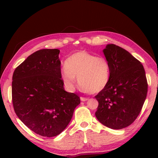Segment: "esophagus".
<instances>
[{
	"instance_id": "34e87169",
	"label": "esophagus",
	"mask_w": 158,
	"mask_h": 158,
	"mask_svg": "<svg viewBox=\"0 0 158 158\" xmlns=\"http://www.w3.org/2000/svg\"><path fill=\"white\" fill-rule=\"evenodd\" d=\"M81 100L82 101H86L88 100V98H84V97H81Z\"/></svg>"
}]
</instances>
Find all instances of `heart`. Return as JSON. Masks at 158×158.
I'll return each mask as SVG.
<instances>
[{"instance_id":"1","label":"heart","mask_w":158,"mask_h":158,"mask_svg":"<svg viewBox=\"0 0 158 158\" xmlns=\"http://www.w3.org/2000/svg\"><path fill=\"white\" fill-rule=\"evenodd\" d=\"M84 91L97 94L106 87L110 79V64L102 56L85 51L78 52L68 57L61 71V78L69 90H73L75 81Z\"/></svg>"}]
</instances>
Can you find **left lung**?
I'll return each mask as SVG.
<instances>
[{
    "instance_id": "8db88e82",
    "label": "left lung",
    "mask_w": 158,
    "mask_h": 158,
    "mask_svg": "<svg viewBox=\"0 0 158 158\" xmlns=\"http://www.w3.org/2000/svg\"><path fill=\"white\" fill-rule=\"evenodd\" d=\"M110 64V79L95 98L96 116L104 126L121 129L129 126L141 111L148 94L144 67L129 52L114 44L103 50Z\"/></svg>"
}]
</instances>
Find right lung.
Segmentation results:
<instances>
[{"instance_id": "right-lung-1", "label": "right lung", "mask_w": 158, "mask_h": 158, "mask_svg": "<svg viewBox=\"0 0 158 158\" xmlns=\"http://www.w3.org/2000/svg\"><path fill=\"white\" fill-rule=\"evenodd\" d=\"M57 49H43L29 55L15 69L12 102L21 122L43 137L60 135L81 100L64 89Z\"/></svg>"}]
</instances>
